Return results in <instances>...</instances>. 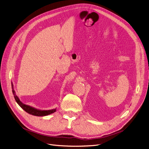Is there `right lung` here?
<instances>
[{"label":"right lung","mask_w":149,"mask_h":149,"mask_svg":"<svg viewBox=\"0 0 149 149\" xmlns=\"http://www.w3.org/2000/svg\"><path fill=\"white\" fill-rule=\"evenodd\" d=\"M11 86H12V91L14 95V97L15 98V100L16 102L18 103L19 105L26 112H28L29 114L35 116H38V117H43V116H46L48 115L51 114L52 113H54L56 111V109H52L50 110H41L37 109L36 108H33L32 107H31L29 105H28V104H25L23 103H22L19 98L18 97V96L16 95L15 91L14 89V85L13 83L11 82Z\"/></svg>","instance_id":"add662e5"}]
</instances>
